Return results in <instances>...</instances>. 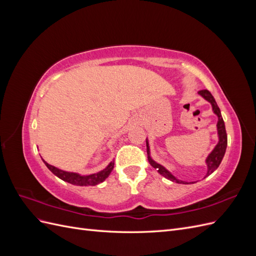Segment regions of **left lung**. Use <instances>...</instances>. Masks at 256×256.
Returning <instances> with one entry per match:
<instances>
[{
    "mask_svg": "<svg viewBox=\"0 0 256 256\" xmlns=\"http://www.w3.org/2000/svg\"><path fill=\"white\" fill-rule=\"evenodd\" d=\"M198 94L202 96L204 99H206L208 102L212 104V111L214 113L218 116V124H216V130H218V136H219V142L218 144L216 145V147L214 148V150L208 154V157L206 159V164H207V174L205 177L210 175L212 172H214L218 166H220L221 161L224 157V154H226V146H228V134H226V125H224V120L222 118V115L220 112V109L218 104H216V100L214 98V96L212 95V92L207 90H202L198 92ZM146 147H147V159H148V162L150 164V166L152 168H154L157 170V171L162 175L164 176L168 180H170L171 182H177V184H189V182H186L182 180H177V178L170 173L168 170L162 166L161 164H157L156 161H154L152 159V157L150 156V145H148V141L146 140ZM193 184V182H191Z\"/></svg>",
    "mask_w": 256,
    "mask_h": 256,
    "instance_id": "1",
    "label": "left lung"
}]
</instances>
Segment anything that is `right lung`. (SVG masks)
Here are the masks:
<instances>
[{
  "instance_id": "1",
  "label": "right lung",
  "mask_w": 256,
  "mask_h": 256,
  "mask_svg": "<svg viewBox=\"0 0 256 256\" xmlns=\"http://www.w3.org/2000/svg\"><path fill=\"white\" fill-rule=\"evenodd\" d=\"M42 161L44 162V164L47 166V168L54 175L60 178L62 180L72 184H76V186H95V184L102 182L106 178L110 175V173L112 172V170L114 168V161H112V162H110L109 166H108L104 170H102V171H100L96 174H90V175L84 176V175H80L76 173L62 171V170L47 164L44 160H42Z\"/></svg>"
}]
</instances>
